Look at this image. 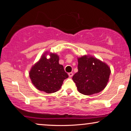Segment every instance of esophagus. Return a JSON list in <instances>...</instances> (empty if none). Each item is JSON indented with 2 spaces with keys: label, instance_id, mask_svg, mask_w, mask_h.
Returning a JSON list of instances; mask_svg holds the SVG:
<instances>
[{
  "label": "esophagus",
  "instance_id": "1",
  "mask_svg": "<svg viewBox=\"0 0 131 131\" xmlns=\"http://www.w3.org/2000/svg\"><path fill=\"white\" fill-rule=\"evenodd\" d=\"M69 76L70 78H71L73 76V73L72 72H70V73H69Z\"/></svg>",
  "mask_w": 131,
  "mask_h": 131
}]
</instances>
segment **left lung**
Returning a JSON list of instances; mask_svg holds the SVG:
<instances>
[{
  "mask_svg": "<svg viewBox=\"0 0 131 131\" xmlns=\"http://www.w3.org/2000/svg\"><path fill=\"white\" fill-rule=\"evenodd\" d=\"M78 69L72 79L80 93L89 95L101 92L106 86L111 71L104 62L85 55L78 58Z\"/></svg>",
  "mask_w": 131,
  "mask_h": 131,
  "instance_id": "1",
  "label": "left lung"
}]
</instances>
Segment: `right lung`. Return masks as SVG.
<instances>
[{
	"mask_svg": "<svg viewBox=\"0 0 131 131\" xmlns=\"http://www.w3.org/2000/svg\"><path fill=\"white\" fill-rule=\"evenodd\" d=\"M29 74L36 88L48 94L58 91L64 80L69 77L63 66L59 64L58 56L55 53H51L49 59L43 54L32 67Z\"/></svg>",
	"mask_w": 131,
	"mask_h": 131,
	"instance_id": "1",
	"label": "right lung"
}]
</instances>
